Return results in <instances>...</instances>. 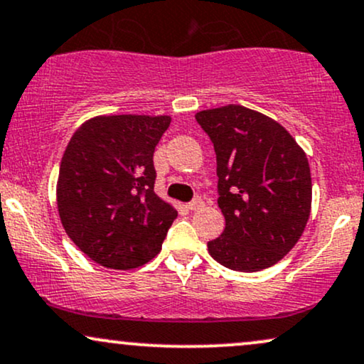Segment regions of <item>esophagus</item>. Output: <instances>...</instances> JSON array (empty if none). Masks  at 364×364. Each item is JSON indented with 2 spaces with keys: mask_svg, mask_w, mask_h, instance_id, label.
<instances>
[{
  "mask_svg": "<svg viewBox=\"0 0 364 364\" xmlns=\"http://www.w3.org/2000/svg\"><path fill=\"white\" fill-rule=\"evenodd\" d=\"M201 207H203V200H201L200 196H196V198H193L190 201V203H188V208L193 210V212H195V210H200Z\"/></svg>",
  "mask_w": 364,
  "mask_h": 364,
  "instance_id": "1",
  "label": "esophagus"
}]
</instances>
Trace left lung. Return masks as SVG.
<instances>
[{"label":"left lung","instance_id":"8db88e82","mask_svg":"<svg viewBox=\"0 0 364 364\" xmlns=\"http://www.w3.org/2000/svg\"><path fill=\"white\" fill-rule=\"evenodd\" d=\"M217 154L218 207L225 217L208 252L234 271L277 264L299 242L312 205L309 161L273 118L240 105L195 115Z\"/></svg>","mask_w":364,"mask_h":364}]
</instances>
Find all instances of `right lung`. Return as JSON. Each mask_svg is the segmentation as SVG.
I'll list each match as a JSON object with an SVG mask.
<instances>
[{"label": "right lung", "instance_id": "right-lung-1", "mask_svg": "<svg viewBox=\"0 0 364 364\" xmlns=\"http://www.w3.org/2000/svg\"><path fill=\"white\" fill-rule=\"evenodd\" d=\"M171 117L103 115L69 140L57 179L65 234L105 268L132 269L161 251L178 212L154 193V149Z\"/></svg>", "mask_w": 364, "mask_h": 364}]
</instances>
